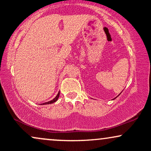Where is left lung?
I'll list each match as a JSON object with an SVG mask.
<instances>
[{
	"instance_id": "8db88e82",
	"label": "left lung",
	"mask_w": 151,
	"mask_h": 151,
	"mask_svg": "<svg viewBox=\"0 0 151 151\" xmlns=\"http://www.w3.org/2000/svg\"><path fill=\"white\" fill-rule=\"evenodd\" d=\"M118 96H119V95H118ZM117 96H116V97H117ZM116 98H114V99H116Z\"/></svg>"
}]
</instances>
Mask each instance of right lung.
I'll list each match as a JSON object with an SVG mask.
<instances>
[{"label": "right lung", "mask_w": 151, "mask_h": 151, "mask_svg": "<svg viewBox=\"0 0 151 151\" xmlns=\"http://www.w3.org/2000/svg\"><path fill=\"white\" fill-rule=\"evenodd\" d=\"M59 96H60V91H59L58 93V95H57V96H55V97L52 100H51V101H48V102H45V103L42 104H52V103H54V102L57 101H58V98H59Z\"/></svg>", "instance_id": "1"}]
</instances>
